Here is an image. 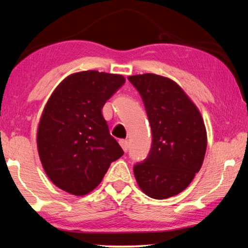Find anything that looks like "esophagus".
Segmentation results:
<instances>
[{"mask_svg": "<svg viewBox=\"0 0 248 248\" xmlns=\"http://www.w3.org/2000/svg\"><path fill=\"white\" fill-rule=\"evenodd\" d=\"M119 144L121 145V148H123V150L124 151V152H128V150H129V143H128L127 140H124V139L119 140Z\"/></svg>", "mask_w": 248, "mask_h": 248, "instance_id": "1", "label": "esophagus"}]
</instances>
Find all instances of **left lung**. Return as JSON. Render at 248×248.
Masks as SVG:
<instances>
[{
    "instance_id": "left-lung-1",
    "label": "left lung",
    "mask_w": 248,
    "mask_h": 248,
    "mask_svg": "<svg viewBox=\"0 0 248 248\" xmlns=\"http://www.w3.org/2000/svg\"><path fill=\"white\" fill-rule=\"evenodd\" d=\"M128 79L143 100L152 130L150 152L133 166L134 176L151 198H170L187 188L201 169L207 149L203 120L171 79L151 73Z\"/></svg>"
}]
</instances>
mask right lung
Listing matches in <instances>:
<instances>
[{
	"label": "right lung",
	"mask_w": 248,
	"mask_h": 248,
	"mask_svg": "<svg viewBox=\"0 0 248 248\" xmlns=\"http://www.w3.org/2000/svg\"><path fill=\"white\" fill-rule=\"evenodd\" d=\"M124 82L123 75L84 71L54 90L41 116L37 145L46 174L59 188L77 196L89 194L123 156L102 109Z\"/></svg>",
	"instance_id": "obj_1"
}]
</instances>
